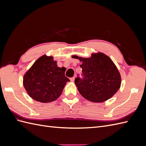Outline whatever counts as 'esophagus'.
Wrapping results in <instances>:
<instances>
[{
	"label": "esophagus",
	"mask_w": 146,
	"mask_h": 146,
	"mask_svg": "<svg viewBox=\"0 0 146 146\" xmlns=\"http://www.w3.org/2000/svg\"><path fill=\"white\" fill-rule=\"evenodd\" d=\"M74 80H75V77H72V78H70V80L71 81V82H74Z\"/></svg>",
	"instance_id": "esophagus-1"
}]
</instances>
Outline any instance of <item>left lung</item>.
<instances>
[{
	"label": "left lung",
	"mask_w": 146,
	"mask_h": 146,
	"mask_svg": "<svg viewBox=\"0 0 146 146\" xmlns=\"http://www.w3.org/2000/svg\"><path fill=\"white\" fill-rule=\"evenodd\" d=\"M72 58L82 61L80 78L77 75L75 83L79 92L86 99L103 102L119 90L121 84L120 74L109 57L102 53L92 54L90 58L74 55Z\"/></svg>",
	"instance_id": "1"
}]
</instances>
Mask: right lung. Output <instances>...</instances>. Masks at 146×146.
I'll return each instance as SVG.
<instances>
[{"mask_svg":"<svg viewBox=\"0 0 146 146\" xmlns=\"http://www.w3.org/2000/svg\"><path fill=\"white\" fill-rule=\"evenodd\" d=\"M66 69L58 68L52 56L39 58L25 73V89L34 100L47 103L58 99L69 79L65 76Z\"/></svg>","mask_w":146,"mask_h":146,"instance_id":"1","label":"right lung"}]
</instances>
